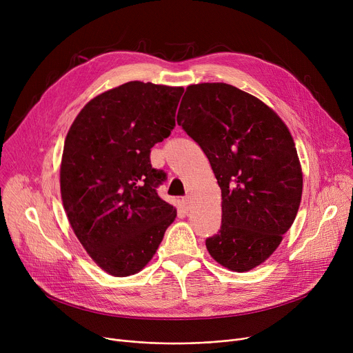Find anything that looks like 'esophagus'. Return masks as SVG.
<instances>
[{"label": "esophagus", "mask_w": 353, "mask_h": 353, "mask_svg": "<svg viewBox=\"0 0 353 353\" xmlns=\"http://www.w3.org/2000/svg\"><path fill=\"white\" fill-rule=\"evenodd\" d=\"M190 203H192V197L190 196H186L183 199V205H184V208H189L190 206Z\"/></svg>", "instance_id": "obj_1"}]
</instances>
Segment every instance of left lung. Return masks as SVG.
<instances>
[{"mask_svg":"<svg viewBox=\"0 0 353 353\" xmlns=\"http://www.w3.org/2000/svg\"><path fill=\"white\" fill-rule=\"evenodd\" d=\"M177 123L205 152L221 189V226L206 240L217 263L248 272L281 245L302 199V167L286 124L226 83L186 88Z\"/></svg>","mask_w":353,"mask_h":353,"instance_id":"1","label":"left lung"}]
</instances>
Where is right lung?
<instances>
[{"label":"right lung","mask_w":353,"mask_h":353,"mask_svg":"<svg viewBox=\"0 0 353 353\" xmlns=\"http://www.w3.org/2000/svg\"><path fill=\"white\" fill-rule=\"evenodd\" d=\"M183 87L128 81L90 100L72 121L60 167L63 206L80 243L116 277L152 261L176 209L156 188L150 148L170 136Z\"/></svg>","instance_id":"right-lung-1"}]
</instances>
